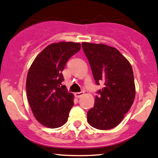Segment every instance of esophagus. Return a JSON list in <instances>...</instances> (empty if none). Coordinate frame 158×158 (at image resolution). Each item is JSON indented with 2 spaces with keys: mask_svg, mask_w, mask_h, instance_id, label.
I'll return each instance as SVG.
<instances>
[{
  "mask_svg": "<svg viewBox=\"0 0 158 158\" xmlns=\"http://www.w3.org/2000/svg\"><path fill=\"white\" fill-rule=\"evenodd\" d=\"M83 95H84V93H83V92L75 93H74V96H75L76 98H77V99H78V98H81V96H83Z\"/></svg>",
  "mask_w": 158,
  "mask_h": 158,
  "instance_id": "34e87169",
  "label": "esophagus"
}]
</instances>
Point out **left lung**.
Here are the masks:
<instances>
[{
    "mask_svg": "<svg viewBox=\"0 0 158 158\" xmlns=\"http://www.w3.org/2000/svg\"><path fill=\"white\" fill-rule=\"evenodd\" d=\"M82 47L96 83H104L94 106L87 112V122L98 130H110L122 121L135 99L133 69L114 47L86 42Z\"/></svg>",
    "mask_w": 158,
    "mask_h": 158,
    "instance_id": "left-lung-1",
    "label": "left lung"
}]
</instances>
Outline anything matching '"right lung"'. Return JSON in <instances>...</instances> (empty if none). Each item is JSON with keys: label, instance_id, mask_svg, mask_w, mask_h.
<instances>
[{"label": "right lung", "instance_id": "right-lung-1", "mask_svg": "<svg viewBox=\"0 0 158 158\" xmlns=\"http://www.w3.org/2000/svg\"><path fill=\"white\" fill-rule=\"evenodd\" d=\"M81 47V44L74 42L51 44L37 56L28 70V103L35 118L44 126L57 128L67 122L74 105V95L62 85V72L68 60Z\"/></svg>", "mask_w": 158, "mask_h": 158}]
</instances>
